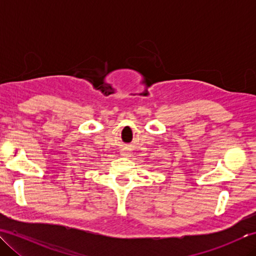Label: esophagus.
I'll return each instance as SVG.
<instances>
[{"label":"esophagus","instance_id":"34e87169","mask_svg":"<svg viewBox=\"0 0 256 256\" xmlns=\"http://www.w3.org/2000/svg\"><path fill=\"white\" fill-rule=\"evenodd\" d=\"M123 155H126V154H123Z\"/></svg>","mask_w":256,"mask_h":256}]
</instances>
